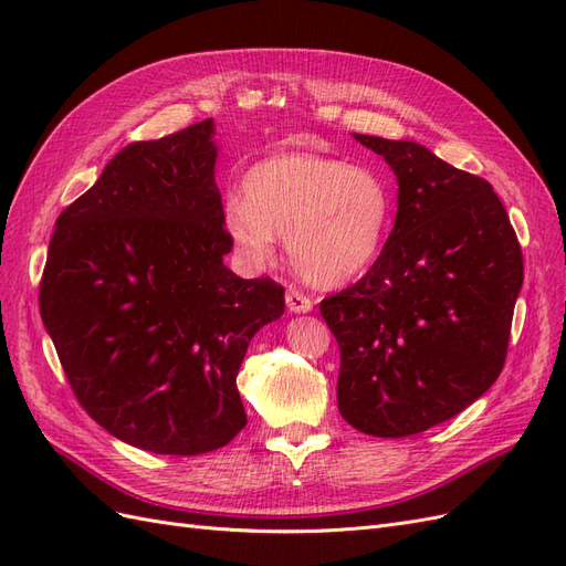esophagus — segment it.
<instances>
[{"instance_id": "esophagus-1", "label": "esophagus", "mask_w": 566, "mask_h": 566, "mask_svg": "<svg viewBox=\"0 0 566 566\" xmlns=\"http://www.w3.org/2000/svg\"><path fill=\"white\" fill-rule=\"evenodd\" d=\"M285 304H287V312H293V314H306V312H312V306H314L312 297H306L297 287L287 290Z\"/></svg>"}]
</instances>
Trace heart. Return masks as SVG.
Returning a JSON list of instances; mask_svg holds the SVG:
<instances>
[{
  "label": "heart",
  "instance_id": "obj_1",
  "mask_svg": "<svg viewBox=\"0 0 566 566\" xmlns=\"http://www.w3.org/2000/svg\"><path fill=\"white\" fill-rule=\"evenodd\" d=\"M221 224L250 262H271L276 235H285L300 276L339 285L382 252L391 193L368 167L312 150H283L248 169L243 196L227 198Z\"/></svg>",
  "mask_w": 566,
  "mask_h": 566
}]
</instances>
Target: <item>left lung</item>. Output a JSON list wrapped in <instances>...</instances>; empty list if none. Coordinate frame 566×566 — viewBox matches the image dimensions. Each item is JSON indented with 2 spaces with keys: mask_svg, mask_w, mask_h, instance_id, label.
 I'll return each instance as SVG.
<instances>
[{
  "mask_svg": "<svg viewBox=\"0 0 566 566\" xmlns=\"http://www.w3.org/2000/svg\"><path fill=\"white\" fill-rule=\"evenodd\" d=\"M399 181V210L366 276L321 302L339 345L337 408L399 439L451 420L499 380L524 281L493 186L416 142L354 134Z\"/></svg>",
  "mask_w": 566,
  "mask_h": 566,
  "instance_id": "left-lung-1",
  "label": "left lung"
}]
</instances>
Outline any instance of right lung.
I'll use <instances>...</instances> for the list:
<instances>
[{
    "label": "right lung",
    "instance_id": "add662e5",
    "mask_svg": "<svg viewBox=\"0 0 566 566\" xmlns=\"http://www.w3.org/2000/svg\"><path fill=\"white\" fill-rule=\"evenodd\" d=\"M214 123L125 146L56 219L40 314L80 406L129 447L217 451L248 418L250 339L285 312L271 279L224 266Z\"/></svg>",
    "mask_w": 566,
    "mask_h": 566
}]
</instances>
